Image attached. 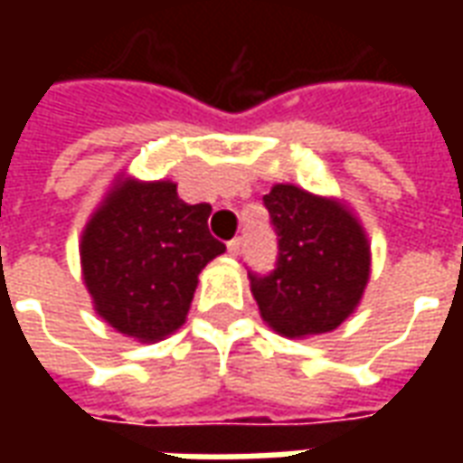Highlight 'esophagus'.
<instances>
[{
	"instance_id": "34e87169",
	"label": "esophagus",
	"mask_w": 463,
	"mask_h": 463,
	"mask_svg": "<svg viewBox=\"0 0 463 463\" xmlns=\"http://www.w3.org/2000/svg\"><path fill=\"white\" fill-rule=\"evenodd\" d=\"M241 250H242V241L241 238H232V241L228 242V252H231L232 258H238V255H241Z\"/></svg>"
}]
</instances>
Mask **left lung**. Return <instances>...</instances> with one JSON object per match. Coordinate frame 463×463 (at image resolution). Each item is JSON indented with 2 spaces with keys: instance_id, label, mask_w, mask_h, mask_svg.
Wrapping results in <instances>:
<instances>
[{
  "instance_id": "8db88e82",
  "label": "left lung",
  "mask_w": 463,
  "mask_h": 463,
  "mask_svg": "<svg viewBox=\"0 0 463 463\" xmlns=\"http://www.w3.org/2000/svg\"><path fill=\"white\" fill-rule=\"evenodd\" d=\"M262 205L278 235L275 268L248 272L262 320L285 337L340 327L369 280V245L359 222L340 203L298 185H275Z\"/></svg>"
}]
</instances>
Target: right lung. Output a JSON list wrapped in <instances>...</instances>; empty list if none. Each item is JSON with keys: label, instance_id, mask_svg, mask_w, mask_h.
<instances>
[{"label": "right lung", "instance_id": "1", "mask_svg": "<svg viewBox=\"0 0 463 463\" xmlns=\"http://www.w3.org/2000/svg\"><path fill=\"white\" fill-rule=\"evenodd\" d=\"M211 205H188L168 181H126L94 213L81 265L96 312L141 342L178 330L198 272L225 250L208 231Z\"/></svg>", "mask_w": 463, "mask_h": 463}]
</instances>
